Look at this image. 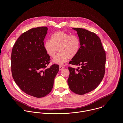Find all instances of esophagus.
Instances as JSON below:
<instances>
[{
  "label": "esophagus",
  "mask_w": 123,
  "mask_h": 123,
  "mask_svg": "<svg viewBox=\"0 0 123 123\" xmlns=\"http://www.w3.org/2000/svg\"><path fill=\"white\" fill-rule=\"evenodd\" d=\"M64 68V67H63V66H59V69L60 70H62V69H63Z\"/></svg>",
  "instance_id": "esophagus-1"
}]
</instances>
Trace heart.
Masks as SVG:
<instances>
[{
  "instance_id": "obj_1",
  "label": "heart",
  "mask_w": 123,
  "mask_h": 123,
  "mask_svg": "<svg viewBox=\"0 0 123 123\" xmlns=\"http://www.w3.org/2000/svg\"><path fill=\"white\" fill-rule=\"evenodd\" d=\"M44 48L47 54L53 58L55 57L59 50L60 53L54 62L61 65L78 55L80 48V42L76 35L58 31L52 35L51 40H47L44 42Z\"/></svg>"
}]
</instances>
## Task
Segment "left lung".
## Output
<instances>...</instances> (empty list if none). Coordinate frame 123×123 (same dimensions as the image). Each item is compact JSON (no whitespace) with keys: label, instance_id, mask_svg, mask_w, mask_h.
Segmentation results:
<instances>
[{"label":"left lung","instance_id":"1","mask_svg":"<svg viewBox=\"0 0 123 123\" xmlns=\"http://www.w3.org/2000/svg\"><path fill=\"white\" fill-rule=\"evenodd\" d=\"M78 33L80 48L69 63L80 67H68V83L70 90L83 95L96 89L105 76L106 54L100 38L95 33L82 28H73Z\"/></svg>","mask_w":123,"mask_h":123}]
</instances>
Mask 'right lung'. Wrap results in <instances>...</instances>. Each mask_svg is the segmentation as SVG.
<instances>
[{
	"instance_id": "obj_1",
	"label": "right lung",
	"mask_w": 123,
	"mask_h": 123,
	"mask_svg": "<svg viewBox=\"0 0 123 123\" xmlns=\"http://www.w3.org/2000/svg\"><path fill=\"white\" fill-rule=\"evenodd\" d=\"M46 27L32 28L18 38L11 52L12 77L26 94L36 98L46 96L52 91L59 65L47 68L50 57L44 48Z\"/></svg>"
}]
</instances>
